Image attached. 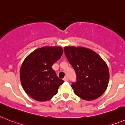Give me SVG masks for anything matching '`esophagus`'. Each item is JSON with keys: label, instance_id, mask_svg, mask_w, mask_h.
<instances>
[{"label": "esophagus", "instance_id": "1", "mask_svg": "<svg viewBox=\"0 0 125 125\" xmlns=\"http://www.w3.org/2000/svg\"><path fill=\"white\" fill-rule=\"evenodd\" d=\"M63 80H64V81H66V82H67V81H68V78H67V76H65V78H63Z\"/></svg>", "mask_w": 125, "mask_h": 125}]
</instances>
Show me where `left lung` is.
I'll return each mask as SVG.
<instances>
[{"label":"left lung","instance_id":"1","mask_svg":"<svg viewBox=\"0 0 125 125\" xmlns=\"http://www.w3.org/2000/svg\"><path fill=\"white\" fill-rule=\"evenodd\" d=\"M64 52L76 73V82L71 85L75 94L88 101L100 97L108 84L106 63L96 53L86 48L65 47Z\"/></svg>","mask_w":125,"mask_h":125}]
</instances>
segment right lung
<instances>
[{
  "label": "right lung",
  "instance_id": "1",
  "mask_svg": "<svg viewBox=\"0 0 125 125\" xmlns=\"http://www.w3.org/2000/svg\"><path fill=\"white\" fill-rule=\"evenodd\" d=\"M62 54L61 47H43L34 50L25 59L20 77L23 90L30 97L45 102L57 94L64 81L58 78L52 67Z\"/></svg>",
  "mask_w": 125,
  "mask_h": 125
}]
</instances>
